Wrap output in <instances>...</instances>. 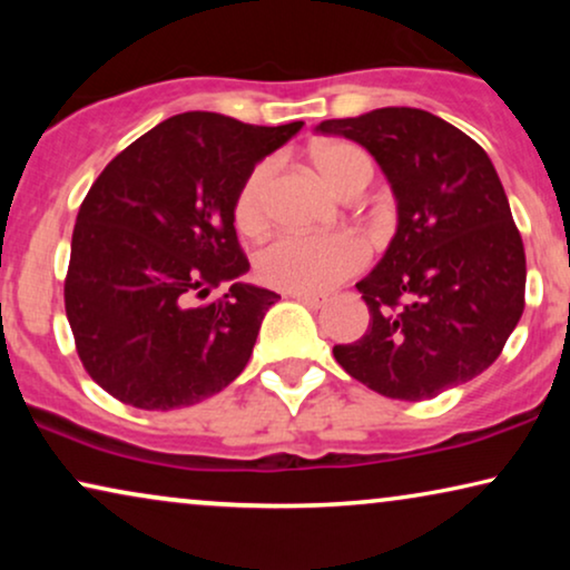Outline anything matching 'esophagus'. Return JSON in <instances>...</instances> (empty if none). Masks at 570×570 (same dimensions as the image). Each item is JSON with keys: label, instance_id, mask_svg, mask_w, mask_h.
Wrapping results in <instances>:
<instances>
[{"label": "esophagus", "instance_id": "esophagus-1", "mask_svg": "<svg viewBox=\"0 0 570 570\" xmlns=\"http://www.w3.org/2000/svg\"><path fill=\"white\" fill-rule=\"evenodd\" d=\"M287 295L295 301H301L303 306H308V308H324V303H326V295H322V293H287Z\"/></svg>", "mask_w": 570, "mask_h": 570}]
</instances>
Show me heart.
I'll use <instances>...</instances> for the list:
<instances>
[{
	"mask_svg": "<svg viewBox=\"0 0 570 570\" xmlns=\"http://www.w3.org/2000/svg\"><path fill=\"white\" fill-rule=\"evenodd\" d=\"M311 160L324 181L347 197L365 189L373 176V163L361 147L350 142H330L316 147ZM275 166L262 160L240 184L236 197V225L246 236H256L267 225V194ZM368 262V246L361 236L337 233H279L256 254V275L277 291L324 293L342 279L361 272Z\"/></svg>",
	"mask_w": 570,
	"mask_h": 570,
	"instance_id": "b5f03b06",
	"label": "heart"
}]
</instances>
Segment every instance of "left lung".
<instances>
[{"instance_id": "8db88e82", "label": "left lung", "mask_w": 570, "mask_h": 570, "mask_svg": "<svg viewBox=\"0 0 570 570\" xmlns=\"http://www.w3.org/2000/svg\"><path fill=\"white\" fill-rule=\"evenodd\" d=\"M363 145L396 199V233L357 283L371 324L334 345L350 376L420 402L480 376L524 311L527 256L488 153L420 108H376L316 127Z\"/></svg>"}]
</instances>
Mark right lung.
I'll list each match as a JSON object with an SVG mask.
<instances>
[{
  "label": "right lung",
  "mask_w": 570,
  "mask_h": 570,
  "mask_svg": "<svg viewBox=\"0 0 570 570\" xmlns=\"http://www.w3.org/2000/svg\"><path fill=\"white\" fill-rule=\"evenodd\" d=\"M303 121L254 127L223 114L170 116L104 168L77 213L65 308L100 389L137 410L189 407L252 357L279 295L248 272L236 197L252 168ZM220 282L232 291L191 307Z\"/></svg>",
  "instance_id": "obj_1"
}]
</instances>
